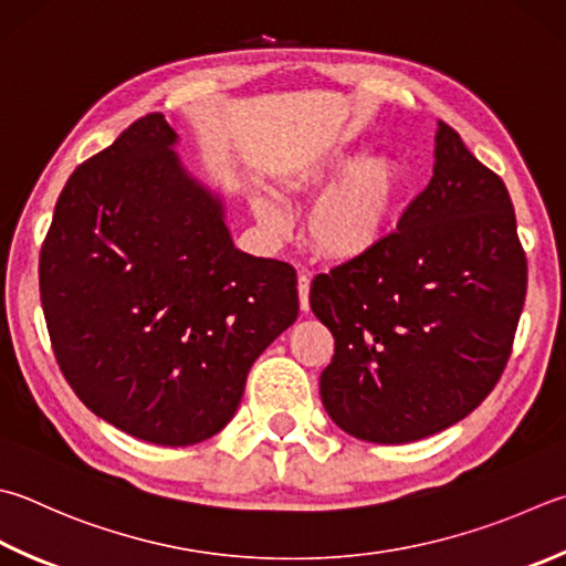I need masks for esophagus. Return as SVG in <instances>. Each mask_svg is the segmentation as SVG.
<instances>
[{
	"instance_id": "34e87169",
	"label": "esophagus",
	"mask_w": 566,
	"mask_h": 566,
	"mask_svg": "<svg viewBox=\"0 0 566 566\" xmlns=\"http://www.w3.org/2000/svg\"><path fill=\"white\" fill-rule=\"evenodd\" d=\"M297 297H301V311H311V275H297Z\"/></svg>"
}]
</instances>
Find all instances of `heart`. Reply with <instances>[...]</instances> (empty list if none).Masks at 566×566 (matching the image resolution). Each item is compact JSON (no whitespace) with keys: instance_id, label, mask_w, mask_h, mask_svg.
<instances>
[{"instance_id":"b5f03b06","label":"heart","mask_w":566,"mask_h":566,"mask_svg":"<svg viewBox=\"0 0 566 566\" xmlns=\"http://www.w3.org/2000/svg\"><path fill=\"white\" fill-rule=\"evenodd\" d=\"M329 184L313 199L303 217L305 239L329 259L352 261L369 253L387 237L407 195V167L391 155H361L357 147L327 145L301 159L283 177L287 191H307ZM255 217L265 229H281L283 207L273 195L253 201Z\"/></svg>"}]
</instances>
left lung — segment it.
Segmentation results:
<instances>
[{
	"instance_id": "8db88e82",
	"label": "left lung",
	"mask_w": 566,
	"mask_h": 566,
	"mask_svg": "<svg viewBox=\"0 0 566 566\" xmlns=\"http://www.w3.org/2000/svg\"><path fill=\"white\" fill-rule=\"evenodd\" d=\"M433 159L397 231L311 287L335 337L319 397L359 441L411 443L465 419L503 375L525 305L527 261L503 179L441 120Z\"/></svg>"
}]
</instances>
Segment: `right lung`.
Instances as JSON below:
<instances>
[{
    "instance_id": "obj_1",
    "label": "right lung",
    "mask_w": 566,
    "mask_h": 566,
    "mask_svg": "<svg viewBox=\"0 0 566 566\" xmlns=\"http://www.w3.org/2000/svg\"><path fill=\"white\" fill-rule=\"evenodd\" d=\"M163 113L63 187L39 291L63 377L103 421L155 446L207 441L297 317L293 265L233 247L227 197L185 167Z\"/></svg>"
}]
</instances>
